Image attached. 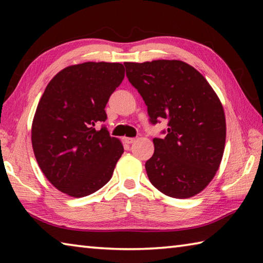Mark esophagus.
I'll use <instances>...</instances> for the list:
<instances>
[{
    "label": "esophagus",
    "mask_w": 263,
    "mask_h": 263,
    "mask_svg": "<svg viewBox=\"0 0 263 263\" xmlns=\"http://www.w3.org/2000/svg\"><path fill=\"white\" fill-rule=\"evenodd\" d=\"M136 138H125L126 144H133V142H136Z\"/></svg>",
    "instance_id": "34e87169"
}]
</instances>
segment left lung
<instances>
[{"label": "left lung", "mask_w": 263, "mask_h": 263, "mask_svg": "<svg viewBox=\"0 0 263 263\" xmlns=\"http://www.w3.org/2000/svg\"><path fill=\"white\" fill-rule=\"evenodd\" d=\"M126 77L147 105L151 122L168 119L145 164L155 188L189 198L206 188L220 166L226 139L224 108L206 79L184 61L124 62Z\"/></svg>", "instance_id": "8db88e82"}]
</instances>
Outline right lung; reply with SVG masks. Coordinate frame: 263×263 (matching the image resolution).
<instances>
[{"label":"right lung","mask_w":263,"mask_h":263,"mask_svg":"<svg viewBox=\"0 0 263 263\" xmlns=\"http://www.w3.org/2000/svg\"><path fill=\"white\" fill-rule=\"evenodd\" d=\"M119 62H83L60 70L45 88L31 127L35 160L50 183L70 197H84L112 177L124 147L106 128L105 105L122 83Z\"/></svg>","instance_id":"right-lung-1"}]
</instances>
